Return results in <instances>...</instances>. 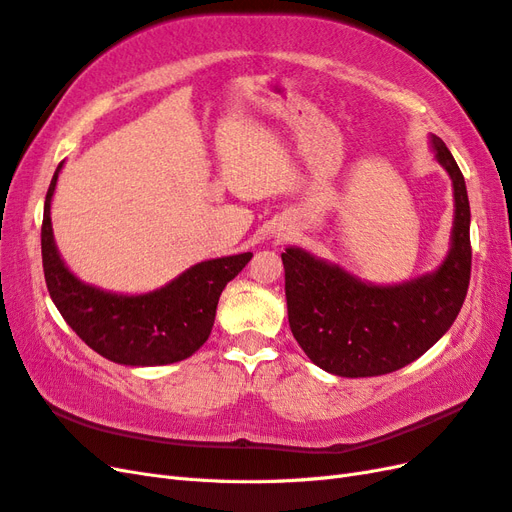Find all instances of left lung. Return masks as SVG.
I'll return each instance as SVG.
<instances>
[{"instance_id": "1", "label": "left lung", "mask_w": 512, "mask_h": 512, "mask_svg": "<svg viewBox=\"0 0 512 512\" xmlns=\"http://www.w3.org/2000/svg\"><path fill=\"white\" fill-rule=\"evenodd\" d=\"M431 144L454 189L452 243L437 271L375 286L301 247L282 254L290 331L303 353L331 375L379 377L403 368L431 349L461 312L472 273V215L457 161L437 135Z\"/></svg>"}]
</instances>
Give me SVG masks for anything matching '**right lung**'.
I'll return each instance as SVG.
<instances>
[{"instance_id": "obj_1", "label": "right lung", "mask_w": 512, "mask_h": 512, "mask_svg": "<svg viewBox=\"0 0 512 512\" xmlns=\"http://www.w3.org/2000/svg\"><path fill=\"white\" fill-rule=\"evenodd\" d=\"M62 165L45 198L40 245L49 295L64 321L92 351L124 366H163L196 353L211 336L219 295L252 260V252L198 262L144 295L84 284L68 271L53 241L51 198Z\"/></svg>"}]
</instances>
